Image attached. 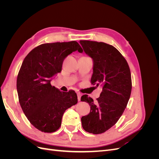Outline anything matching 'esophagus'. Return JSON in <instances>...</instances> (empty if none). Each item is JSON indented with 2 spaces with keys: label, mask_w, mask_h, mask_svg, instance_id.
Instances as JSON below:
<instances>
[{
  "label": "esophagus",
  "mask_w": 159,
  "mask_h": 159,
  "mask_svg": "<svg viewBox=\"0 0 159 159\" xmlns=\"http://www.w3.org/2000/svg\"><path fill=\"white\" fill-rule=\"evenodd\" d=\"M77 95H78V100L80 101L81 100V94L80 93H77Z\"/></svg>",
  "instance_id": "esophagus-1"
}]
</instances>
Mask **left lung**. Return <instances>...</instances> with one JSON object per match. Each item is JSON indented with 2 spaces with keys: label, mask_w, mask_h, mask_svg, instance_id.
<instances>
[{
  "label": "left lung",
  "mask_w": 159,
  "mask_h": 159,
  "mask_svg": "<svg viewBox=\"0 0 159 159\" xmlns=\"http://www.w3.org/2000/svg\"><path fill=\"white\" fill-rule=\"evenodd\" d=\"M80 43L93 60L91 84L102 88L95 102L87 95L81 96V102L90 106L89 113L81 119V125L89 133H103L117 122L127 107L132 89L131 71L126 60L113 46L89 40Z\"/></svg>",
  "instance_id": "left-lung-1"
}]
</instances>
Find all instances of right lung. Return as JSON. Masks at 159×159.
<instances>
[{"label": "right lung", "instance_id": "right-lung-1", "mask_svg": "<svg viewBox=\"0 0 159 159\" xmlns=\"http://www.w3.org/2000/svg\"><path fill=\"white\" fill-rule=\"evenodd\" d=\"M75 51L83 52L76 41L47 43L34 48L22 62L16 81L19 103L28 121L42 132L57 131L65 111L78 103L74 91L64 92L50 84L65 57Z\"/></svg>", "mask_w": 159, "mask_h": 159}]
</instances>
